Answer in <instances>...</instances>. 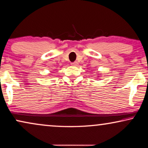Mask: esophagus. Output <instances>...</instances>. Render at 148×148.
I'll list each match as a JSON object with an SVG mask.
<instances>
[{
    "label": "esophagus",
    "instance_id": "esophagus-1",
    "mask_svg": "<svg viewBox=\"0 0 148 148\" xmlns=\"http://www.w3.org/2000/svg\"><path fill=\"white\" fill-rule=\"evenodd\" d=\"M71 65H72V66H77V65H78V62H72V63H71Z\"/></svg>",
    "mask_w": 148,
    "mask_h": 148
}]
</instances>
